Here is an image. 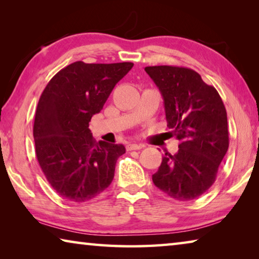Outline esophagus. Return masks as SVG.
I'll use <instances>...</instances> for the list:
<instances>
[{
    "label": "esophagus",
    "mask_w": 259,
    "mask_h": 259,
    "mask_svg": "<svg viewBox=\"0 0 259 259\" xmlns=\"http://www.w3.org/2000/svg\"><path fill=\"white\" fill-rule=\"evenodd\" d=\"M144 145L142 144H128L126 145V151H136V150H140V148H143Z\"/></svg>",
    "instance_id": "1"
}]
</instances>
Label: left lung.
Wrapping results in <instances>:
<instances>
[{"label": "left lung", "instance_id": "obj_1", "mask_svg": "<svg viewBox=\"0 0 259 259\" xmlns=\"http://www.w3.org/2000/svg\"><path fill=\"white\" fill-rule=\"evenodd\" d=\"M145 71L163 97L170 134L179 140L176 154L162 157L153 183L170 198L198 199L216 181L229 148L224 104L217 90L191 68L148 66Z\"/></svg>", "mask_w": 259, "mask_h": 259}]
</instances>
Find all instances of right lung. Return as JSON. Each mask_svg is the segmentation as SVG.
Masks as SVG:
<instances>
[{
    "label": "right lung",
    "mask_w": 259,
    "mask_h": 259,
    "mask_svg": "<svg viewBox=\"0 0 259 259\" xmlns=\"http://www.w3.org/2000/svg\"><path fill=\"white\" fill-rule=\"evenodd\" d=\"M133 63L75 61L48 83L35 113V153L47 181L61 198L94 199L111 185L122 144L96 142L89 129L117 82Z\"/></svg>",
    "instance_id": "add662e5"
}]
</instances>
